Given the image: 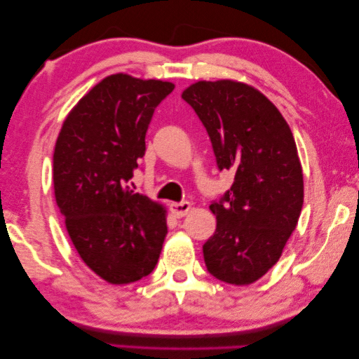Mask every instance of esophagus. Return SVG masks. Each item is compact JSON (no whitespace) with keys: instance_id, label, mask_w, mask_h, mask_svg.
Returning <instances> with one entry per match:
<instances>
[{"instance_id":"34e87169","label":"esophagus","mask_w":359,"mask_h":359,"mask_svg":"<svg viewBox=\"0 0 359 359\" xmlns=\"http://www.w3.org/2000/svg\"><path fill=\"white\" fill-rule=\"evenodd\" d=\"M170 210L176 216V218H183L191 211V203L189 202H173L170 203Z\"/></svg>"}]
</instances>
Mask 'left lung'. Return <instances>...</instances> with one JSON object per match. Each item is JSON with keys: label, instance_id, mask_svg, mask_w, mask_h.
Wrapping results in <instances>:
<instances>
[{"label": "left lung", "instance_id": "1", "mask_svg": "<svg viewBox=\"0 0 359 359\" xmlns=\"http://www.w3.org/2000/svg\"><path fill=\"white\" fill-rule=\"evenodd\" d=\"M207 128L218 167L235 173L211 203L216 232L203 245L208 272L245 286L275 264L301 216L304 175L292 132L278 108L233 79L197 81L181 93Z\"/></svg>", "mask_w": 359, "mask_h": 359}]
</instances>
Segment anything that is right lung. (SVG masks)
I'll return each mask as SVG.
<instances>
[{
	"label": "right lung",
	"mask_w": 359,
	"mask_h": 359,
	"mask_svg": "<svg viewBox=\"0 0 359 359\" xmlns=\"http://www.w3.org/2000/svg\"><path fill=\"white\" fill-rule=\"evenodd\" d=\"M173 82L107 76L65 117L54 149V194L81 259L111 285L154 270L167 208L127 183L146 151V130Z\"/></svg>",
	"instance_id": "obj_1"
}]
</instances>
